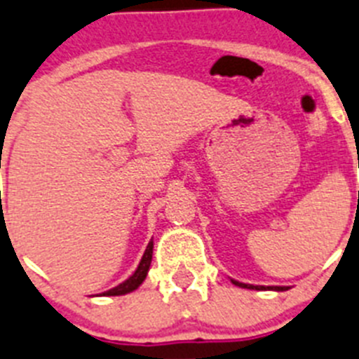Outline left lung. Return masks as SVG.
<instances>
[{
  "label": "left lung",
  "instance_id": "1",
  "mask_svg": "<svg viewBox=\"0 0 359 359\" xmlns=\"http://www.w3.org/2000/svg\"><path fill=\"white\" fill-rule=\"evenodd\" d=\"M233 283H235V285H238V287H245V289H257V291H260V289H266V287H264V285H248V283L236 282V280H233ZM269 289H274V291H285V287H280V285H274V287H269Z\"/></svg>",
  "mask_w": 359,
  "mask_h": 359
}]
</instances>
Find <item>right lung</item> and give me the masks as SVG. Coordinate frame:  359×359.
Returning a JSON list of instances; mask_svg holds the SVG:
<instances>
[{"mask_svg":"<svg viewBox=\"0 0 359 359\" xmlns=\"http://www.w3.org/2000/svg\"><path fill=\"white\" fill-rule=\"evenodd\" d=\"M151 255H154V240L149 242L148 248H146L144 255H142V260L141 264H139V267H137L135 273L130 276V278L126 280V282L119 283L117 287L110 289V291L102 292L104 296H119V294H126V292H132L135 291L139 285H141L142 282H144L146 274H148V269H149V264H151Z\"/></svg>","mask_w":359,"mask_h":359,"instance_id":"1","label":"right lung"}]
</instances>
